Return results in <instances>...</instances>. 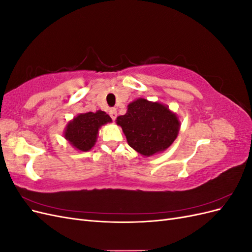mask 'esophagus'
I'll list each match as a JSON object with an SVG mask.
<instances>
[{
	"mask_svg": "<svg viewBox=\"0 0 252 252\" xmlns=\"http://www.w3.org/2000/svg\"><path fill=\"white\" fill-rule=\"evenodd\" d=\"M109 116H110V118L114 121L117 119V116H118V113H117V109L116 108H110V110H109Z\"/></svg>",
	"mask_w": 252,
	"mask_h": 252,
	"instance_id": "obj_1",
	"label": "esophagus"
}]
</instances>
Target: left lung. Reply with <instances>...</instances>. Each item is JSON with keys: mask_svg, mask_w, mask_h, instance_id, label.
I'll return each mask as SVG.
<instances>
[{"mask_svg": "<svg viewBox=\"0 0 252 252\" xmlns=\"http://www.w3.org/2000/svg\"><path fill=\"white\" fill-rule=\"evenodd\" d=\"M129 146L143 156H152L168 148L177 139L180 122L169 108L145 98L128 105L127 112L117 119Z\"/></svg>", "mask_w": 252, "mask_h": 252, "instance_id": "obj_1", "label": "left lung"}]
</instances>
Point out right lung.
I'll return each mask as SVG.
<instances>
[{
  "label": "right lung",
  "instance_id": "right-lung-1",
  "mask_svg": "<svg viewBox=\"0 0 252 252\" xmlns=\"http://www.w3.org/2000/svg\"><path fill=\"white\" fill-rule=\"evenodd\" d=\"M109 122H111L110 117L101 110L81 113L68 123L64 136L73 147L81 151H88L95 144L98 128Z\"/></svg>",
  "mask_w": 252,
  "mask_h": 252
}]
</instances>
